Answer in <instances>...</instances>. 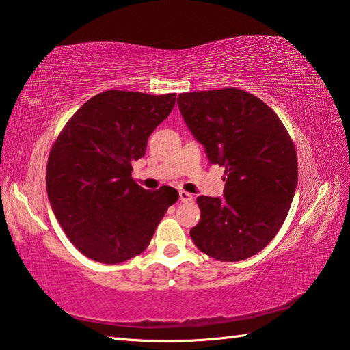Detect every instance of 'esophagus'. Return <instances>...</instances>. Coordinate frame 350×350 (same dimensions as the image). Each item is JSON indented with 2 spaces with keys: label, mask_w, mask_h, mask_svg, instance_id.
I'll return each mask as SVG.
<instances>
[{
  "label": "esophagus",
  "mask_w": 350,
  "mask_h": 350,
  "mask_svg": "<svg viewBox=\"0 0 350 350\" xmlns=\"http://www.w3.org/2000/svg\"><path fill=\"white\" fill-rule=\"evenodd\" d=\"M180 200L184 202V204H185V202H191V200H193V196L190 195L189 191L181 190V191H180Z\"/></svg>",
  "instance_id": "34e87169"
}]
</instances>
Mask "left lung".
<instances>
[{
	"mask_svg": "<svg viewBox=\"0 0 350 350\" xmlns=\"http://www.w3.org/2000/svg\"><path fill=\"white\" fill-rule=\"evenodd\" d=\"M178 107L205 146L209 165L224 167V198L199 196L190 230L202 253L238 262L263 250L280 230L298 183V159L282 120L239 88L183 92Z\"/></svg>",
	"mask_w": 350,
	"mask_h": 350,
	"instance_id": "1",
	"label": "left lung"
}]
</instances>
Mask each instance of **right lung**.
Returning <instances> with one entry per match:
<instances>
[{
    "label": "right lung",
    "instance_id": "right-lung-1",
    "mask_svg": "<svg viewBox=\"0 0 350 350\" xmlns=\"http://www.w3.org/2000/svg\"><path fill=\"white\" fill-rule=\"evenodd\" d=\"M175 98V92L103 91L76 111L53 142L46 190L64 234L87 258L115 265L141 254L178 200L169 185L150 191L131 178V163L144 157Z\"/></svg>",
    "mask_w": 350,
    "mask_h": 350
}]
</instances>
